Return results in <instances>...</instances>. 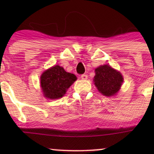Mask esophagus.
Returning a JSON list of instances; mask_svg holds the SVG:
<instances>
[{"label": "esophagus", "instance_id": "1", "mask_svg": "<svg viewBox=\"0 0 154 154\" xmlns=\"http://www.w3.org/2000/svg\"><path fill=\"white\" fill-rule=\"evenodd\" d=\"M88 78V75L87 74H82L81 75V79H83V80H86V79Z\"/></svg>", "mask_w": 154, "mask_h": 154}]
</instances>
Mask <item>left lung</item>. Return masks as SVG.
Here are the masks:
<instances>
[{
  "instance_id": "8db88e82",
  "label": "left lung",
  "mask_w": 154,
  "mask_h": 154,
  "mask_svg": "<svg viewBox=\"0 0 154 154\" xmlns=\"http://www.w3.org/2000/svg\"><path fill=\"white\" fill-rule=\"evenodd\" d=\"M94 82L101 94L109 97L119 91L123 83V77L120 72L108 65H104L95 69Z\"/></svg>"
}]
</instances>
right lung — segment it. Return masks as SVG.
<instances>
[{
    "mask_svg": "<svg viewBox=\"0 0 154 154\" xmlns=\"http://www.w3.org/2000/svg\"><path fill=\"white\" fill-rule=\"evenodd\" d=\"M77 80L74 74L66 72L63 67L55 66L45 71L41 76V87L45 97L58 99Z\"/></svg>",
    "mask_w": 154,
    "mask_h": 154,
    "instance_id": "obj_1",
    "label": "right lung"
}]
</instances>
